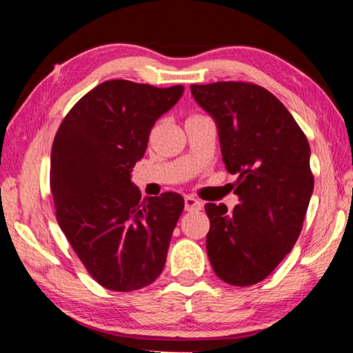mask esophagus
<instances>
[{
  "label": "esophagus",
  "mask_w": 353,
  "mask_h": 353,
  "mask_svg": "<svg viewBox=\"0 0 353 353\" xmlns=\"http://www.w3.org/2000/svg\"><path fill=\"white\" fill-rule=\"evenodd\" d=\"M202 208V202L193 196H185V210L187 212H198Z\"/></svg>",
  "instance_id": "obj_1"
}]
</instances>
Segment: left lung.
<instances>
[{
	"label": "left lung",
	"mask_w": 353,
	"mask_h": 353,
	"mask_svg": "<svg viewBox=\"0 0 353 353\" xmlns=\"http://www.w3.org/2000/svg\"><path fill=\"white\" fill-rule=\"evenodd\" d=\"M191 94L218 128L227 171L236 174L232 212L205 204L207 254L223 282H261L301 235L313 174L305 134L266 88L249 82L191 85Z\"/></svg>",
	"instance_id": "8db88e82"
}]
</instances>
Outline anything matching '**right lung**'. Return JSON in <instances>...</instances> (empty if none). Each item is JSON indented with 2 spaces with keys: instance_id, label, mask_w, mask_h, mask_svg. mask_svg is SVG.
Wrapping results in <instances>:
<instances>
[{
  "instance_id": "obj_1",
  "label": "right lung",
  "mask_w": 353,
  "mask_h": 353,
  "mask_svg": "<svg viewBox=\"0 0 353 353\" xmlns=\"http://www.w3.org/2000/svg\"><path fill=\"white\" fill-rule=\"evenodd\" d=\"M182 93L183 85L103 82L77 101L52 143L57 223L90 276L107 290L145 288L163 271L183 198L166 191L141 201L130 172L155 121Z\"/></svg>"
}]
</instances>
